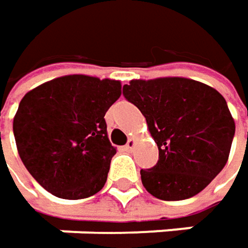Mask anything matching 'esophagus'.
<instances>
[{
    "mask_svg": "<svg viewBox=\"0 0 248 248\" xmlns=\"http://www.w3.org/2000/svg\"><path fill=\"white\" fill-rule=\"evenodd\" d=\"M133 146H135V139H129L127 143H126V146H124V149H126L127 152H130V150L133 149Z\"/></svg>",
    "mask_w": 248,
    "mask_h": 248,
    "instance_id": "esophagus-1",
    "label": "esophagus"
}]
</instances>
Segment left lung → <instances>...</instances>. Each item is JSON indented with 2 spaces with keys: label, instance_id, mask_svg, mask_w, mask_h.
<instances>
[{
  "label": "left lung",
  "instance_id": "obj_1",
  "mask_svg": "<svg viewBox=\"0 0 248 248\" xmlns=\"http://www.w3.org/2000/svg\"><path fill=\"white\" fill-rule=\"evenodd\" d=\"M124 96L146 118L159 160L140 170L142 183L160 200H185L203 190L226 166L236 124L226 99L187 78L130 80Z\"/></svg>",
  "mask_w": 248,
  "mask_h": 248
}]
</instances>
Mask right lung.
Instances as JSON below:
<instances>
[{
	"label": "right lung",
	"instance_id": "add662e5",
	"mask_svg": "<svg viewBox=\"0 0 248 248\" xmlns=\"http://www.w3.org/2000/svg\"><path fill=\"white\" fill-rule=\"evenodd\" d=\"M121 88L119 80L68 75L36 86L19 102L12 126L16 149L45 190L78 200L105 186L116 153L105 113Z\"/></svg>",
	"mask_w": 248,
	"mask_h": 248
}]
</instances>
